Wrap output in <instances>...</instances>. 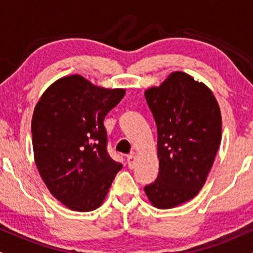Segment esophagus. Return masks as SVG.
<instances>
[{
    "instance_id": "1",
    "label": "esophagus",
    "mask_w": 253,
    "mask_h": 253,
    "mask_svg": "<svg viewBox=\"0 0 253 253\" xmlns=\"http://www.w3.org/2000/svg\"><path fill=\"white\" fill-rule=\"evenodd\" d=\"M134 160H135V153H130L127 156V163H128V166L132 169L133 167V164H134Z\"/></svg>"
}]
</instances>
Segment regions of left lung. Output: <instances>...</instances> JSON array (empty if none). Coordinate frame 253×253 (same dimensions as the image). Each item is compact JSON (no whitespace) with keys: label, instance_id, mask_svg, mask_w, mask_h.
<instances>
[{"label":"left lung","instance_id":"1","mask_svg":"<svg viewBox=\"0 0 253 253\" xmlns=\"http://www.w3.org/2000/svg\"><path fill=\"white\" fill-rule=\"evenodd\" d=\"M158 129L159 174L145 187L157 209L191 200L205 184L221 140L220 108L212 90L184 72L145 90Z\"/></svg>","mask_w":253,"mask_h":253}]
</instances>
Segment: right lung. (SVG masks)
I'll return each mask as SVG.
<instances>
[{"mask_svg": "<svg viewBox=\"0 0 253 253\" xmlns=\"http://www.w3.org/2000/svg\"><path fill=\"white\" fill-rule=\"evenodd\" d=\"M125 93L75 74L53 82L36 103L35 164L49 192L69 210L88 212L101 206L123 167L108 156L103 120Z\"/></svg>", "mask_w": 253, "mask_h": 253, "instance_id": "obj_1", "label": "right lung"}]
</instances>
